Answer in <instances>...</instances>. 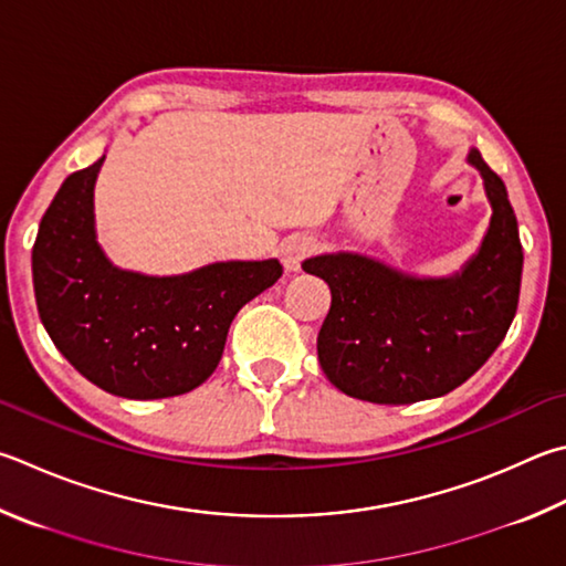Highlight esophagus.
Wrapping results in <instances>:
<instances>
[{"instance_id": "esophagus-1", "label": "esophagus", "mask_w": 566, "mask_h": 566, "mask_svg": "<svg viewBox=\"0 0 566 566\" xmlns=\"http://www.w3.org/2000/svg\"><path fill=\"white\" fill-rule=\"evenodd\" d=\"M316 250V242L312 238H306V234H292V238H286L282 242V262L290 272H300L302 262Z\"/></svg>"}]
</instances>
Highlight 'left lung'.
Returning a JSON list of instances; mask_svg holds the SVG:
<instances>
[{"label": "left lung", "mask_w": 566, "mask_h": 566, "mask_svg": "<svg viewBox=\"0 0 566 566\" xmlns=\"http://www.w3.org/2000/svg\"><path fill=\"white\" fill-rule=\"evenodd\" d=\"M492 208L478 254L453 276L426 280L354 252L304 260L332 290L318 364L338 390L400 406L446 396L465 384L502 344L515 318L522 244L505 182L472 148Z\"/></svg>", "instance_id": "1"}]
</instances>
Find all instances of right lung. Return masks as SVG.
<instances>
[{
  "mask_svg": "<svg viewBox=\"0 0 566 566\" xmlns=\"http://www.w3.org/2000/svg\"><path fill=\"white\" fill-rule=\"evenodd\" d=\"M104 158L71 172L41 218L32 250L41 324L66 361L113 396L188 394L212 376L234 314L280 280L282 264L214 262L176 276L118 270L96 242Z\"/></svg>",
  "mask_w": 566,
  "mask_h": 566,
  "instance_id": "1",
  "label": "right lung"
}]
</instances>
